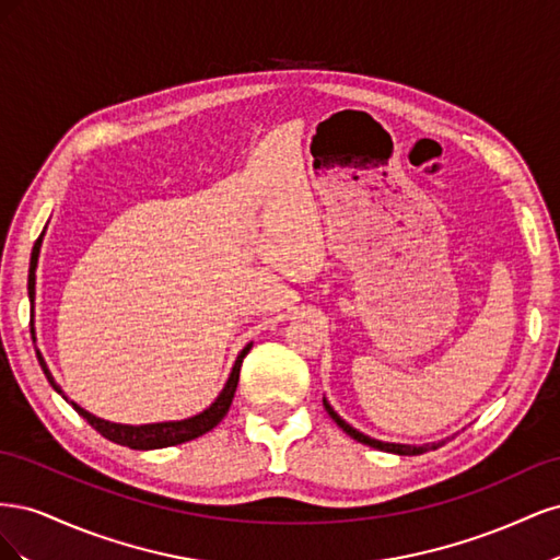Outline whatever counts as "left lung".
<instances>
[{"instance_id":"1","label":"left lung","mask_w":560,"mask_h":560,"mask_svg":"<svg viewBox=\"0 0 560 560\" xmlns=\"http://www.w3.org/2000/svg\"><path fill=\"white\" fill-rule=\"evenodd\" d=\"M322 401H325V409H327V413L331 416V420L336 422L338 428H341L346 434H350V436L354 439V442L366 444V446H371V448H378V451H385V453H395V455H420V453H428V451H434V448L446 444V439H442V442H434V444H422V446L381 442V439H374V436H369V434H364V432H360V430H354L352 425H348V422L331 409V404L327 401V397H322Z\"/></svg>"}]
</instances>
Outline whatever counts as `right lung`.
<instances>
[{"label":"right lung","instance_id":"obj_1","mask_svg":"<svg viewBox=\"0 0 560 560\" xmlns=\"http://www.w3.org/2000/svg\"><path fill=\"white\" fill-rule=\"evenodd\" d=\"M42 241H44V233L39 235V241L35 243V249H32V259H30V276H27V294H30V303H32V341H35V284H37V261H39V249H42ZM252 343H247L238 358H235V364L229 374V381L224 385L222 393L219 397L208 406L206 411H200L191 418H184V420H165V422H149V425H124V422H112L105 418H97L93 413H89L86 409H81V406L72 399H67V395L62 393V387L56 383L54 374H50V369L44 360V354L37 350V360L39 366L44 371L46 381L50 383V387L56 389V393L67 401L74 406V411L86 418L91 422V428H95L100 434L114 444H121L135 451H151V448H165V446H177L184 442H191V439H198L206 432H210L212 428H217L222 418L229 413L231 409V401L235 395V387H238V378H241V366L245 354L249 352Z\"/></svg>","mask_w":560,"mask_h":560}]
</instances>
